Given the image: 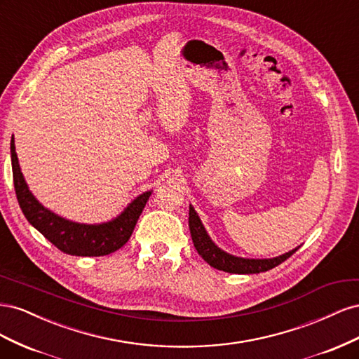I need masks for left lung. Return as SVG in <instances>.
Returning a JSON list of instances; mask_svg holds the SVG:
<instances>
[{
  "instance_id": "left-lung-1",
  "label": "left lung",
  "mask_w": 359,
  "mask_h": 359,
  "mask_svg": "<svg viewBox=\"0 0 359 359\" xmlns=\"http://www.w3.org/2000/svg\"><path fill=\"white\" fill-rule=\"evenodd\" d=\"M189 227H190L193 244L196 247L198 253L202 256L205 262H208L215 269H220V271H224V273H231V274L265 273V271L273 269L281 262H285L287 257H290L299 248L298 245L297 248L290 250V252L285 255L268 257V259H250V257L233 256L231 253L224 252V250H222L211 240V236L208 235V232H206L198 212L194 211L191 205L189 211Z\"/></svg>"
}]
</instances>
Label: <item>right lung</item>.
I'll list each match as a JSON object with an SVG mask.
<instances>
[{
    "instance_id": "obj_1",
    "label": "right lung",
    "mask_w": 359,
    "mask_h": 359,
    "mask_svg": "<svg viewBox=\"0 0 359 359\" xmlns=\"http://www.w3.org/2000/svg\"><path fill=\"white\" fill-rule=\"evenodd\" d=\"M10 154H12L13 184L20 210L31 226H34L48 241L67 255L104 256L121 248L132 236L139 215L142 214L153 193V190H148L139 194L126 206L121 214L109 222L95 224L72 222L43 206L29 191L28 184L20 172L13 136L10 142Z\"/></svg>"
}]
</instances>
